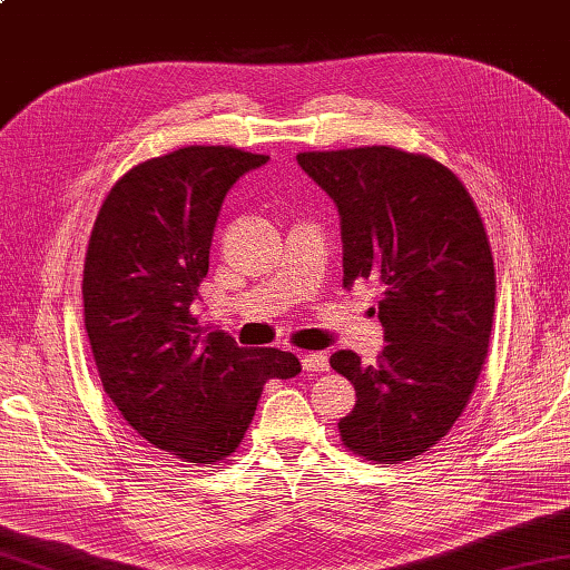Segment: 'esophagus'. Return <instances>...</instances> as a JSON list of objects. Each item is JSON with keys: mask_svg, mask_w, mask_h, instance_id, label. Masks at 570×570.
Returning <instances> with one entry per match:
<instances>
[{"mask_svg": "<svg viewBox=\"0 0 570 570\" xmlns=\"http://www.w3.org/2000/svg\"><path fill=\"white\" fill-rule=\"evenodd\" d=\"M301 365H304L306 373H323L328 371V355L326 353H306L301 358Z\"/></svg>", "mask_w": 570, "mask_h": 570, "instance_id": "obj_1", "label": "esophagus"}]
</instances>
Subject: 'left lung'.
I'll return each instance as SVG.
<instances>
[{
    "instance_id": "left-lung-1",
    "label": "left lung",
    "mask_w": 570,
    "mask_h": 570,
    "mask_svg": "<svg viewBox=\"0 0 570 570\" xmlns=\"http://www.w3.org/2000/svg\"><path fill=\"white\" fill-rule=\"evenodd\" d=\"M296 160L338 207L343 286L375 284L383 296L381 361L331 355L358 397L341 442L377 464L415 460L460 420L487 358L497 278L484 222L430 155L367 145Z\"/></svg>"
}]
</instances>
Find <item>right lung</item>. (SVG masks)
I'll use <instances>...</instances> for the list:
<instances>
[{
    "label": "right lung",
    "instance_id": "right-lung-1",
    "mask_svg": "<svg viewBox=\"0 0 570 570\" xmlns=\"http://www.w3.org/2000/svg\"><path fill=\"white\" fill-rule=\"evenodd\" d=\"M266 160L229 145L145 160L110 187L88 239L83 318L106 395L142 440L197 466L239 448L266 381L301 373L294 353L242 348L193 314L222 203Z\"/></svg>",
    "mask_w": 570,
    "mask_h": 570
}]
</instances>
